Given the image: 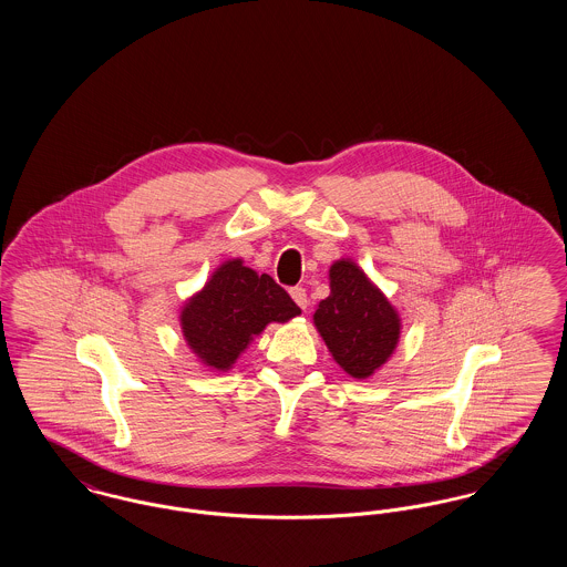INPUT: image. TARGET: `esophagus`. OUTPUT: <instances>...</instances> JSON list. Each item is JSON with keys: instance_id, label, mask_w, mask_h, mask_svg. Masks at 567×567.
Listing matches in <instances>:
<instances>
[{"instance_id": "1", "label": "esophagus", "mask_w": 567, "mask_h": 567, "mask_svg": "<svg viewBox=\"0 0 567 567\" xmlns=\"http://www.w3.org/2000/svg\"><path fill=\"white\" fill-rule=\"evenodd\" d=\"M291 297H293V301H296L297 306H299L301 310H306V308H308V296H306V289H301V287H293V289H291Z\"/></svg>"}]
</instances>
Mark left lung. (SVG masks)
I'll return each mask as SVG.
<instances>
[{"instance_id": "1", "label": "left lung", "mask_w": 567, "mask_h": 567, "mask_svg": "<svg viewBox=\"0 0 567 567\" xmlns=\"http://www.w3.org/2000/svg\"><path fill=\"white\" fill-rule=\"evenodd\" d=\"M312 323L333 361L357 380H365L393 357L402 336V317L354 259L329 268V296L319 301Z\"/></svg>"}]
</instances>
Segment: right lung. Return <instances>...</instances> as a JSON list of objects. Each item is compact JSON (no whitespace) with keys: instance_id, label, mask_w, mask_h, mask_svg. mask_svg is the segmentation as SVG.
I'll list each match as a JSON object with an SVG mask.
<instances>
[{"instance_id":"right-lung-1","label":"right lung","mask_w":567,"mask_h":567,"mask_svg":"<svg viewBox=\"0 0 567 567\" xmlns=\"http://www.w3.org/2000/svg\"><path fill=\"white\" fill-rule=\"evenodd\" d=\"M301 315L289 293L268 274H257L243 259H227L206 285L181 306V331L199 363L229 372L248 344L270 323Z\"/></svg>"}]
</instances>
